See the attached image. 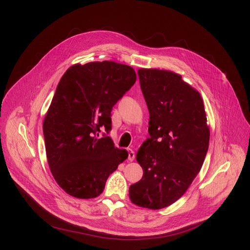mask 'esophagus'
I'll list each match as a JSON object with an SVG mask.
<instances>
[{"label": "esophagus", "instance_id": "1", "mask_svg": "<svg viewBox=\"0 0 250 250\" xmlns=\"http://www.w3.org/2000/svg\"><path fill=\"white\" fill-rule=\"evenodd\" d=\"M135 156H136L135 152L132 149H128V160L129 161H134Z\"/></svg>", "mask_w": 250, "mask_h": 250}]
</instances>
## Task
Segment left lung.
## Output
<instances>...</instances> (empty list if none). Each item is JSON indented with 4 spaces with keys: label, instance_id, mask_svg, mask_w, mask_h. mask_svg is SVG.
I'll list each match as a JSON object with an SVG mask.
<instances>
[{
    "label": "left lung",
    "instance_id": "8db88e82",
    "mask_svg": "<svg viewBox=\"0 0 250 250\" xmlns=\"http://www.w3.org/2000/svg\"><path fill=\"white\" fill-rule=\"evenodd\" d=\"M150 113V138L137 153L143 177L129 187L133 204L160 209L186 193L200 172L208 148L204 101L193 87L171 71L139 69Z\"/></svg>",
    "mask_w": 250,
    "mask_h": 250
}]
</instances>
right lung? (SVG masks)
<instances>
[{
  "mask_svg": "<svg viewBox=\"0 0 250 250\" xmlns=\"http://www.w3.org/2000/svg\"><path fill=\"white\" fill-rule=\"evenodd\" d=\"M137 80L129 65L112 61L76 63L62 75L43 121L47 162L68 194L94 199L128 156L110 137L111 109ZM98 136H96V135Z\"/></svg>",
  "mask_w": 250,
  "mask_h": 250,
  "instance_id": "right-lung-1",
  "label": "right lung"
}]
</instances>
